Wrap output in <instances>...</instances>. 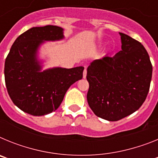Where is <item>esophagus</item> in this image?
<instances>
[{
	"mask_svg": "<svg viewBox=\"0 0 158 158\" xmlns=\"http://www.w3.org/2000/svg\"><path fill=\"white\" fill-rule=\"evenodd\" d=\"M86 75H87V69H86V68H85V70H84V72H83V77L85 78Z\"/></svg>",
	"mask_w": 158,
	"mask_h": 158,
	"instance_id": "esophagus-1",
	"label": "esophagus"
}]
</instances>
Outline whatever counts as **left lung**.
<instances>
[{"instance_id":"obj_1","label":"left lung","mask_w":158,"mask_h":158,"mask_svg":"<svg viewBox=\"0 0 158 158\" xmlns=\"http://www.w3.org/2000/svg\"><path fill=\"white\" fill-rule=\"evenodd\" d=\"M122 51L95 60L87 69V100L95 115L118 121L146 100L152 78L150 56L140 42L119 32Z\"/></svg>"}]
</instances>
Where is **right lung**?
Segmentation results:
<instances>
[{"label":"right lung","mask_w":158,"mask_h":158,"mask_svg":"<svg viewBox=\"0 0 158 158\" xmlns=\"http://www.w3.org/2000/svg\"><path fill=\"white\" fill-rule=\"evenodd\" d=\"M62 31L53 25L30 28L15 40L5 59L8 95L15 105L31 115L41 116L55 111L71 85L83 77V66L40 71L38 47L46 40L62 39Z\"/></svg>","instance_id":"right-lung-1"}]
</instances>
